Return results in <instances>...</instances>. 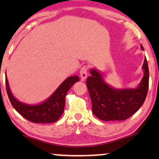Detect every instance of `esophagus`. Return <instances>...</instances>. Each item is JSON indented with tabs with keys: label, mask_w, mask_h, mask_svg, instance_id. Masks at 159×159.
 Listing matches in <instances>:
<instances>
[{
	"label": "esophagus",
	"mask_w": 159,
	"mask_h": 159,
	"mask_svg": "<svg viewBox=\"0 0 159 159\" xmlns=\"http://www.w3.org/2000/svg\"><path fill=\"white\" fill-rule=\"evenodd\" d=\"M87 70H88V68L87 66H83L80 70V76H81V78L82 81H85L86 78L87 77Z\"/></svg>",
	"instance_id": "1"
}]
</instances>
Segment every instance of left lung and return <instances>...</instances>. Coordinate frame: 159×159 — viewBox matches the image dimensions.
<instances>
[{"label": "left lung", "mask_w": 159, "mask_h": 159, "mask_svg": "<svg viewBox=\"0 0 159 159\" xmlns=\"http://www.w3.org/2000/svg\"><path fill=\"white\" fill-rule=\"evenodd\" d=\"M140 48L143 50L142 45ZM142 69L143 77L134 89L114 88L105 81L98 70L91 69L87 86L92 102L93 114L103 121L125 120L132 116L142 106L148 92L149 68L146 57Z\"/></svg>", "instance_id": "8db88e82"}]
</instances>
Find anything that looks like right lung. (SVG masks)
<instances>
[{"label":"right lung","instance_id":"add662e5","mask_svg":"<svg viewBox=\"0 0 159 159\" xmlns=\"http://www.w3.org/2000/svg\"><path fill=\"white\" fill-rule=\"evenodd\" d=\"M77 81H79L77 75L67 78L43 102L38 105H27L14 97L6 74V89L11 104L23 117L35 123H51L57 121L64 111L65 97L67 92Z\"/></svg>","mask_w":159,"mask_h":159}]
</instances>
